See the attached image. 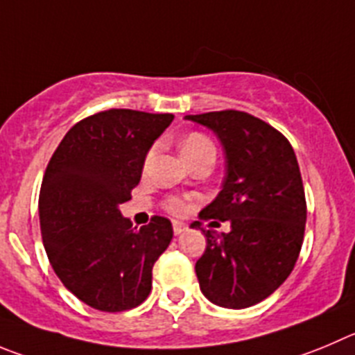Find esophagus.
Here are the masks:
<instances>
[{
  "mask_svg": "<svg viewBox=\"0 0 355 355\" xmlns=\"http://www.w3.org/2000/svg\"><path fill=\"white\" fill-rule=\"evenodd\" d=\"M184 231H187V226L182 223H173V233L175 234H182Z\"/></svg>",
  "mask_w": 355,
  "mask_h": 355,
  "instance_id": "34e87169",
  "label": "esophagus"
}]
</instances>
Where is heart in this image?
I'll list each match as a JSON object with an SVG mask.
<instances>
[{
  "mask_svg": "<svg viewBox=\"0 0 355 355\" xmlns=\"http://www.w3.org/2000/svg\"><path fill=\"white\" fill-rule=\"evenodd\" d=\"M180 148H182V155H184V159L194 157V155H200L203 154V152H214L215 154V147L214 144H211V140L205 137V135H201V132H191V135H187V137L184 138V141H182ZM152 155H154V148L148 150L147 159H145V161L147 162L150 161ZM164 208H166L170 214L182 215L189 210V203L184 200V198L170 196L164 200Z\"/></svg>",
  "mask_w": 355,
  "mask_h": 355,
  "instance_id": "heart-1",
  "label": "heart"
}]
</instances>
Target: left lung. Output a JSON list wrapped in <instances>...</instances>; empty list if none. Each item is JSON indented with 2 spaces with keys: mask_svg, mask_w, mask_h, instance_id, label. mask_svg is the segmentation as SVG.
I'll list each match as a JSON object with an SVG mask.
<instances>
[{
  "mask_svg": "<svg viewBox=\"0 0 355 355\" xmlns=\"http://www.w3.org/2000/svg\"><path fill=\"white\" fill-rule=\"evenodd\" d=\"M218 137L226 150L223 191L200 214L230 220V233L200 227L207 236L196 263L201 293L224 308H248L286 282L300 257L306 200L289 140L247 112L185 115Z\"/></svg>",
  "mask_w": 355,
  "mask_h": 355,
  "instance_id": "1",
  "label": "left lung"
}]
</instances>
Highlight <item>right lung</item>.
I'll use <instances>...</instances> for the list:
<instances>
[{"instance_id": "add662e5", "label": "right lung", "mask_w": 355, "mask_h": 355, "mask_svg": "<svg viewBox=\"0 0 355 355\" xmlns=\"http://www.w3.org/2000/svg\"><path fill=\"white\" fill-rule=\"evenodd\" d=\"M171 114L110 108L73 125L52 154L40 189L43 247L62 286L101 312L147 300L152 268L173 238L166 217L137 231L119 205L140 184L145 155Z\"/></svg>"}]
</instances>
